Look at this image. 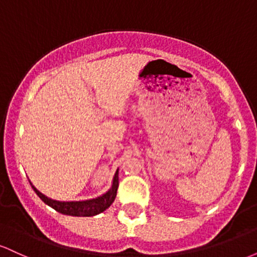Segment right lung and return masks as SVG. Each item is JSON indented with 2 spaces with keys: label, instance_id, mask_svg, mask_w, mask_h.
Returning a JSON list of instances; mask_svg holds the SVG:
<instances>
[{
  "label": "right lung",
  "instance_id": "obj_1",
  "mask_svg": "<svg viewBox=\"0 0 257 257\" xmlns=\"http://www.w3.org/2000/svg\"><path fill=\"white\" fill-rule=\"evenodd\" d=\"M32 188H34L37 196L47 205L52 206L58 213L71 215V216H94V215H98L105 211L113 203L114 198H116L117 188H118V170L114 174L113 182H112V187L110 190L105 194H102V196L98 197V198L89 200H82V202H59V200H54L46 197L40 191L36 190L34 186H32Z\"/></svg>",
  "mask_w": 257,
  "mask_h": 257
}]
</instances>
